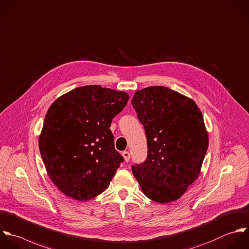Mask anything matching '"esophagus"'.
I'll return each instance as SVG.
<instances>
[{
    "mask_svg": "<svg viewBox=\"0 0 249 249\" xmlns=\"http://www.w3.org/2000/svg\"><path fill=\"white\" fill-rule=\"evenodd\" d=\"M122 155H123V157H124V159H125L126 162H129V161H130V153H129V151H123V152H122Z\"/></svg>",
    "mask_w": 249,
    "mask_h": 249,
    "instance_id": "obj_1",
    "label": "esophagus"
}]
</instances>
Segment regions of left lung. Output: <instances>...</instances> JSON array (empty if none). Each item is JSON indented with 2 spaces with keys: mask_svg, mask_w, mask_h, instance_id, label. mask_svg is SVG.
<instances>
[{
  "mask_svg": "<svg viewBox=\"0 0 249 249\" xmlns=\"http://www.w3.org/2000/svg\"><path fill=\"white\" fill-rule=\"evenodd\" d=\"M147 140V157L132 166L143 194L167 204L197 179L209 147L203 114L195 102L164 86L137 91L132 100Z\"/></svg>",
  "mask_w": 249,
  "mask_h": 249,
  "instance_id": "8db88e82",
  "label": "left lung"
}]
</instances>
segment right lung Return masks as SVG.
Listing matches in <instances>:
<instances>
[{"instance_id": "add662e5", "label": "right lung", "mask_w": 249, "mask_h": 249, "mask_svg": "<svg viewBox=\"0 0 249 249\" xmlns=\"http://www.w3.org/2000/svg\"><path fill=\"white\" fill-rule=\"evenodd\" d=\"M129 95L87 85L57 99L45 115L38 146L45 169L58 189L77 201L104 192L124 158L109 129Z\"/></svg>"}]
</instances>
